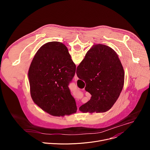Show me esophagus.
Here are the masks:
<instances>
[{"mask_svg":"<svg viewBox=\"0 0 150 150\" xmlns=\"http://www.w3.org/2000/svg\"><path fill=\"white\" fill-rule=\"evenodd\" d=\"M74 78H75V81H76L78 79V76H77L76 74H75V77H74Z\"/></svg>","mask_w":150,"mask_h":150,"instance_id":"esophagus-1","label":"esophagus"}]
</instances>
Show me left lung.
Masks as SVG:
<instances>
[{
	"instance_id": "obj_1",
	"label": "left lung",
	"mask_w": 150,
	"mask_h": 150,
	"mask_svg": "<svg viewBox=\"0 0 150 150\" xmlns=\"http://www.w3.org/2000/svg\"><path fill=\"white\" fill-rule=\"evenodd\" d=\"M76 71L66 46L58 41L42 45L30 65L28 76L31 98L42 110L54 116L76 112L68 87Z\"/></svg>"
}]
</instances>
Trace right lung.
<instances>
[{
	"label": "right lung",
	"mask_w": 150,
	"mask_h": 150,
	"mask_svg": "<svg viewBox=\"0 0 150 150\" xmlns=\"http://www.w3.org/2000/svg\"><path fill=\"white\" fill-rule=\"evenodd\" d=\"M76 75L85 81V90L91 95L79 109L83 113L108 111L123 87L125 73L120 60L115 50L106 45H94L77 67Z\"/></svg>",
	"instance_id": "obj_1"
}]
</instances>
